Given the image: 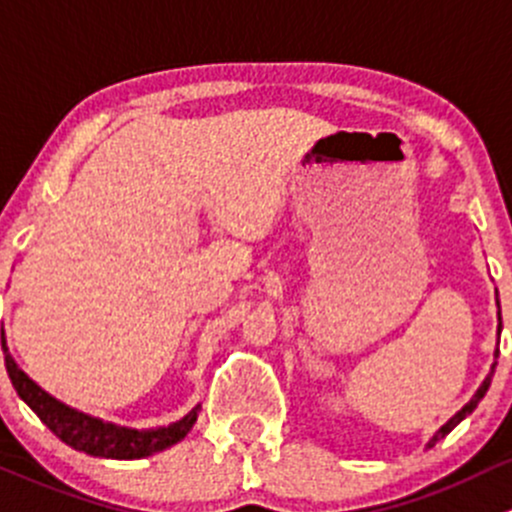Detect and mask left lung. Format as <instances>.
Here are the masks:
<instances>
[{
  "mask_svg": "<svg viewBox=\"0 0 512 512\" xmlns=\"http://www.w3.org/2000/svg\"><path fill=\"white\" fill-rule=\"evenodd\" d=\"M498 318H500V313H498ZM495 355H498V350H495ZM493 372H495V365H493ZM493 372H491V374H488V377H486V382H483V384H481V389H478V392H476V397H473V399H471V402H468V404H466V407H463V409H461V412H458L456 416H453V419H451V421H446V424H444V426H441V429H439V434H436V436H434V439H431V444H436V441H439V439H444V436H446V434H451V431H453V426H458V424H461V421H463V419H466V416H468V414H471V412H473V409H476V407H478V402H481V399H483V397H486L488 387H491V377H493Z\"/></svg>",
  "mask_w": 512,
  "mask_h": 512,
  "instance_id": "1",
  "label": "left lung"
}]
</instances>
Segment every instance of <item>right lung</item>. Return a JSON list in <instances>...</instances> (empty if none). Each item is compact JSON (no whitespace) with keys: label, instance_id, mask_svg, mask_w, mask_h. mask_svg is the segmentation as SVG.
Segmentation results:
<instances>
[{"label":"right lung","instance_id":"add662e5","mask_svg":"<svg viewBox=\"0 0 512 512\" xmlns=\"http://www.w3.org/2000/svg\"><path fill=\"white\" fill-rule=\"evenodd\" d=\"M4 347V342H2ZM4 360H7V372L12 379L14 389L36 416L54 431L56 436L76 451H86L91 456L100 458H142L157 453L167 446L177 444L184 436L189 434L192 424L197 421V409L189 412L184 419H179L177 424L165 426V429H152V431H135L125 429V426L115 424H103L100 419L86 416L76 409L66 407V404L56 402L51 394H46L39 384L31 382L24 372L19 370L17 362L12 360V355L4 347Z\"/></svg>","mask_w":512,"mask_h":512}]
</instances>
